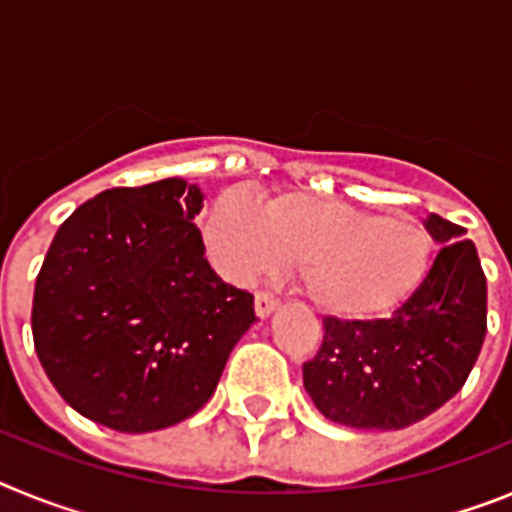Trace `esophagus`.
Segmentation results:
<instances>
[{
	"mask_svg": "<svg viewBox=\"0 0 512 512\" xmlns=\"http://www.w3.org/2000/svg\"><path fill=\"white\" fill-rule=\"evenodd\" d=\"M277 307L279 300L271 295V292H256V315H259V318H269Z\"/></svg>",
	"mask_w": 512,
	"mask_h": 512,
	"instance_id": "34e87169",
	"label": "esophagus"
}]
</instances>
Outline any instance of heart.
Instances as JSON below:
<instances>
[{"label": "heart", "instance_id": "obj_1", "mask_svg": "<svg viewBox=\"0 0 512 512\" xmlns=\"http://www.w3.org/2000/svg\"><path fill=\"white\" fill-rule=\"evenodd\" d=\"M212 261L246 282L274 266H297L302 289L323 312L366 320L408 300L431 266L433 241L410 217L325 200L305 192L274 194L256 205L223 192L202 225Z\"/></svg>", "mask_w": 512, "mask_h": 512}]
</instances>
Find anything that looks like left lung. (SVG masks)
Segmentation results:
<instances>
[{
  "mask_svg": "<svg viewBox=\"0 0 512 512\" xmlns=\"http://www.w3.org/2000/svg\"><path fill=\"white\" fill-rule=\"evenodd\" d=\"M443 243L420 287L387 318L323 320L302 364L315 408L361 431H397L436 413L464 387L487 333V279L464 228L431 215Z\"/></svg>",
  "mask_w": 512,
  "mask_h": 512,
  "instance_id": "8db88e82",
  "label": "left lung"
}]
</instances>
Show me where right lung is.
<instances>
[{
	"label": "right lung",
	"instance_id": "right-lung-1",
	"mask_svg": "<svg viewBox=\"0 0 512 512\" xmlns=\"http://www.w3.org/2000/svg\"><path fill=\"white\" fill-rule=\"evenodd\" d=\"M200 210V187L174 176L107 189L58 228L35 279L33 341L84 418L122 433L182 423L256 320L253 295L207 261Z\"/></svg>",
	"mask_w": 512,
	"mask_h": 512
}]
</instances>
